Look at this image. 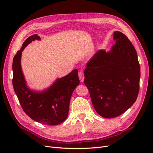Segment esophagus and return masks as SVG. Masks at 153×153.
Instances as JSON below:
<instances>
[{
	"label": "esophagus",
	"mask_w": 153,
	"mask_h": 153,
	"mask_svg": "<svg viewBox=\"0 0 153 153\" xmlns=\"http://www.w3.org/2000/svg\"><path fill=\"white\" fill-rule=\"evenodd\" d=\"M78 75H79V77L80 82H83L84 80V73L82 71H79L78 73Z\"/></svg>",
	"instance_id": "34e87169"
}]
</instances>
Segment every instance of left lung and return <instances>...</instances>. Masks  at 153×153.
<instances>
[{"instance_id": "obj_1", "label": "left lung", "mask_w": 153, "mask_h": 153, "mask_svg": "<svg viewBox=\"0 0 153 153\" xmlns=\"http://www.w3.org/2000/svg\"><path fill=\"white\" fill-rule=\"evenodd\" d=\"M116 44L100 50L87 63L84 84L97 113L105 118L123 114L137 98L140 66L135 47L127 37L114 33Z\"/></svg>"}]
</instances>
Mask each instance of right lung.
Masks as SVG:
<instances>
[{
	"instance_id": "1",
	"label": "right lung",
	"mask_w": 153,
	"mask_h": 153,
	"mask_svg": "<svg viewBox=\"0 0 153 153\" xmlns=\"http://www.w3.org/2000/svg\"><path fill=\"white\" fill-rule=\"evenodd\" d=\"M40 39L37 34L29 37L15 55L12 84L20 105L30 118L43 124L55 126L62 123L68 116L71 95L80 82L78 71L74 69L67 76L57 79L42 91L29 89L22 69V53L29 44Z\"/></svg>"
}]
</instances>
